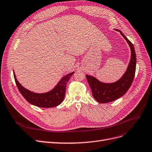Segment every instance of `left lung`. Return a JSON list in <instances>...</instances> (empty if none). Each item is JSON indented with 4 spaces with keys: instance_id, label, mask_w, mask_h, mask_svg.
I'll list each match as a JSON object with an SVG mask.
<instances>
[{
    "instance_id": "8db88e82",
    "label": "left lung",
    "mask_w": 152,
    "mask_h": 152,
    "mask_svg": "<svg viewBox=\"0 0 152 152\" xmlns=\"http://www.w3.org/2000/svg\"><path fill=\"white\" fill-rule=\"evenodd\" d=\"M118 31L129 44L132 51L130 64L124 75L120 80L110 84L101 83L93 76H86L94 98L100 103L113 102L123 96L131 86L135 75L137 58L133 44L121 31Z\"/></svg>"
}]
</instances>
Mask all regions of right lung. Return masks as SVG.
<instances>
[{
	"label": "right lung",
	"mask_w": 152,
	"mask_h": 152,
	"mask_svg": "<svg viewBox=\"0 0 152 152\" xmlns=\"http://www.w3.org/2000/svg\"><path fill=\"white\" fill-rule=\"evenodd\" d=\"M73 74L74 72L63 77L52 91L43 94L34 93L27 90L22 87L17 80L15 74H14V76L19 91L28 102L38 107L52 108L58 106L63 101L65 96L66 85Z\"/></svg>",
	"instance_id": "add662e5"
}]
</instances>
